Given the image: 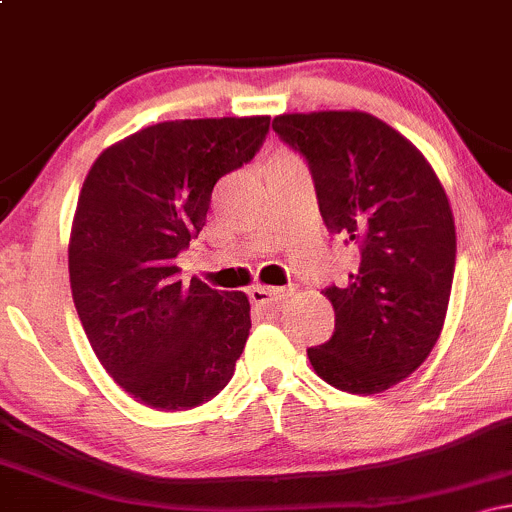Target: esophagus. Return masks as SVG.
Instances as JSON below:
<instances>
[{
	"instance_id": "esophagus-1",
	"label": "esophagus",
	"mask_w": 512,
	"mask_h": 512,
	"mask_svg": "<svg viewBox=\"0 0 512 512\" xmlns=\"http://www.w3.org/2000/svg\"><path fill=\"white\" fill-rule=\"evenodd\" d=\"M293 289H272V286H252L250 289V301L255 305H272L284 301L286 296H291Z\"/></svg>"
}]
</instances>
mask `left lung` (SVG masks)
<instances>
[{"label": "left lung", "instance_id": "1", "mask_svg": "<svg viewBox=\"0 0 512 512\" xmlns=\"http://www.w3.org/2000/svg\"><path fill=\"white\" fill-rule=\"evenodd\" d=\"M272 127L308 163L327 231L358 252L346 284L325 289L334 334L310 346V363L344 392H383L443 330L457 250L448 197L421 151L368 113L279 115Z\"/></svg>", "mask_w": 512, "mask_h": 512}]
</instances>
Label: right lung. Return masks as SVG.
<instances>
[{
    "label": "right lung",
    "mask_w": 512,
    "mask_h": 512,
    "mask_svg": "<svg viewBox=\"0 0 512 512\" xmlns=\"http://www.w3.org/2000/svg\"><path fill=\"white\" fill-rule=\"evenodd\" d=\"M269 117L158 122L88 170L69 281L98 361L137 402L192 409L233 378L250 332L240 291L182 284L175 257L207 223L211 190L255 158Z\"/></svg>",
    "instance_id": "obj_1"
}]
</instances>
